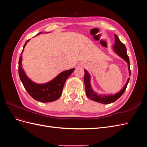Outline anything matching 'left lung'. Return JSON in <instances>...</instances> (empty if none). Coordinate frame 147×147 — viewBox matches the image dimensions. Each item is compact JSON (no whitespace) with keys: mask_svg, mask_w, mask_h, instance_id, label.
Returning a JSON list of instances; mask_svg holds the SVG:
<instances>
[{"mask_svg":"<svg viewBox=\"0 0 147 147\" xmlns=\"http://www.w3.org/2000/svg\"><path fill=\"white\" fill-rule=\"evenodd\" d=\"M115 43L114 45L113 46L114 51L117 53V54L121 57L127 63L128 66V70L129 73V76L131 75V70H130V63H129V59L127 55L126 52V48L125 45L119 40L118 37L116 34H115ZM129 81V78H127V80L124 86L121 90L119 91L118 92L116 93L115 94H107V95H103L99 94H98L97 92H96L91 85V76L90 74L88 72V71L85 69L84 70V86H85V91L87 97L89 99H91L93 101H96L97 102H99L101 104H111L112 102L116 101L118 99H119L121 97L124 92L125 91L127 84Z\"/></svg>","mask_w":147,"mask_h":147,"instance_id":"obj_1","label":"left lung"}]
</instances>
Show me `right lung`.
Returning a JSON list of instances; mask_svg holds the SVG:
<instances>
[{"label":"right lung","instance_id":"1","mask_svg":"<svg viewBox=\"0 0 147 147\" xmlns=\"http://www.w3.org/2000/svg\"><path fill=\"white\" fill-rule=\"evenodd\" d=\"M41 33L42 32L39 34ZM37 35H38V34ZM29 40L25 43L23 51H22L20 57L18 72L21 81L26 90L35 100L41 102H50L55 101L58 99L61 96L66 80L69 77L71 74L74 71L75 69L74 68L68 70L63 71L55 78H53L52 80L48 83L43 84H37L34 83L27 77L24 70L22 67V53H23L26 44L29 41Z\"/></svg>","mask_w":147,"mask_h":147}]
</instances>
